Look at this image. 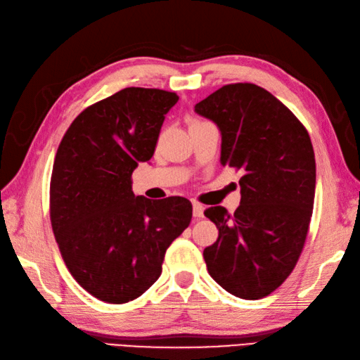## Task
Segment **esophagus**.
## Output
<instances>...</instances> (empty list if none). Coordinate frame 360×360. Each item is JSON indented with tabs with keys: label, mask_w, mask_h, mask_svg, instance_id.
Returning <instances> with one entry per match:
<instances>
[{
	"label": "esophagus",
	"mask_w": 360,
	"mask_h": 360,
	"mask_svg": "<svg viewBox=\"0 0 360 360\" xmlns=\"http://www.w3.org/2000/svg\"><path fill=\"white\" fill-rule=\"evenodd\" d=\"M193 214H194V218H203V207H202V203H199V202H193Z\"/></svg>",
	"instance_id": "esophagus-1"
}]
</instances>
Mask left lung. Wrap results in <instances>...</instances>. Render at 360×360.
Returning <instances> with one entry per match:
<instances>
[{
  "mask_svg": "<svg viewBox=\"0 0 360 360\" xmlns=\"http://www.w3.org/2000/svg\"><path fill=\"white\" fill-rule=\"evenodd\" d=\"M221 131V165L243 172L233 214L205 210L219 236L203 250L210 276L241 300L282 285L302 252L315 199V153L288 108L250 83L222 86L194 106Z\"/></svg>",
  "mask_w": 360,
  "mask_h": 360,
  "instance_id": "8db88e82",
  "label": "left lung"
}]
</instances>
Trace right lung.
<instances>
[{"mask_svg": "<svg viewBox=\"0 0 360 360\" xmlns=\"http://www.w3.org/2000/svg\"><path fill=\"white\" fill-rule=\"evenodd\" d=\"M175 92L125 87L79 114L54 158L50 218L60 255L87 293L110 304L139 297L161 274L166 249L193 218L185 198L150 200L131 174L153 157Z\"/></svg>", "mask_w": 360, "mask_h": 360, "instance_id": "obj_1", "label": "right lung"}]
</instances>
